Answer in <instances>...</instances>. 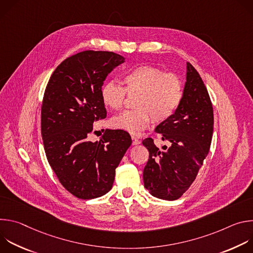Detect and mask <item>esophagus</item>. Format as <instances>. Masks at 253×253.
Here are the masks:
<instances>
[{"label":"esophagus","instance_id":"esophagus-1","mask_svg":"<svg viewBox=\"0 0 253 253\" xmlns=\"http://www.w3.org/2000/svg\"><path fill=\"white\" fill-rule=\"evenodd\" d=\"M131 138H132V145H138V144H140V141L136 137L132 136Z\"/></svg>","mask_w":253,"mask_h":253}]
</instances>
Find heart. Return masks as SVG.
Returning <instances> with one entry per match:
<instances>
[{
    "label": "heart",
    "mask_w": 253,
    "mask_h": 253,
    "mask_svg": "<svg viewBox=\"0 0 253 253\" xmlns=\"http://www.w3.org/2000/svg\"><path fill=\"white\" fill-rule=\"evenodd\" d=\"M123 87L114 82L105 83L100 96L109 109L120 110L128 96H136V110L125 111L111 119L113 128L139 135L148 128L152 119L161 123L178 109L184 96V85L178 75L153 66H140L128 71L122 78Z\"/></svg>",
    "instance_id": "1"
}]
</instances>
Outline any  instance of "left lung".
I'll return each instance as SVG.
<instances>
[{
    "instance_id": "1",
    "label": "left lung",
    "mask_w": 253,
    "mask_h": 253,
    "mask_svg": "<svg viewBox=\"0 0 253 253\" xmlns=\"http://www.w3.org/2000/svg\"><path fill=\"white\" fill-rule=\"evenodd\" d=\"M213 107L196 69L187 63L183 100L176 112L155 129L171 146L160 151L152 138L142 144L149 151L143 170L144 186L165 200H176L191 186L206 158L213 134Z\"/></svg>"
}]
</instances>
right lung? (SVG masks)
<instances>
[{
  "label": "right lung",
  "instance_id": "right-lung-1",
  "mask_svg": "<svg viewBox=\"0 0 253 253\" xmlns=\"http://www.w3.org/2000/svg\"><path fill=\"white\" fill-rule=\"evenodd\" d=\"M107 51H83L65 59L47 84L41 109L46 156L64 188L80 199L110 191L115 170L130 147V135L106 129L100 141L88 136L107 112L100 90L107 75L124 62Z\"/></svg>",
  "mask_w": 253,
  "mask_h": 253
}]
</instances>
